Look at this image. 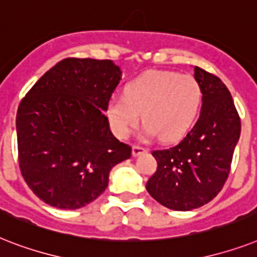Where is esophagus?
Returning a JSON list of instances; mask_svg holds the SVG:
<instances>
[{
	"instance_id": "34e87169",
	"label": "esophagus",
	"mask_w": 257,
	"mask_h": 257,
	"mask_svg": "<svg viewBox=\"0 0 257 257\" xmlns=\"http://www.w3.org/2000/svg\"><path fill=\"white\" fill-rule=\"evenodd\" d=\"M147 153V150L145 149V147H142V146H134L133 147V155L134 157H139V155H142V154Z\"/></svg>"
}]
</instances>
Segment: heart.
I'll list each match as a JSON object with an SVG mask.
<instances>
[{"mask_svg":"<svg viewBox=\"0 0 257 257\" xmlns=\"http://www.w3.org/2000/svg\"><path fill=\"white\" fill-rule=\"evenodd\" d=\"M202 87L191 75L147 71L126 86L124 95L111 96L106 114L114 134L128 137L141 120L143 134L164 142L180 139L194 124L202 106Z\"/></svg>","mask_w":257,"mask_h":257,"instance_id":"obj_1","label":"heart"}]
</instances>
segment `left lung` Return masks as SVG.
Instances as JSON below:
<instances>
[{
  "label": "left lung",
  "instance_id": "1",
  "mask_svg": "<svg viewBox=\"0 0 257 257\" xmlns=\"http://www.w3.org/2000/svg\"><path fill=\"white\" fill-rule=\"evenodd\" d=\"M194 69L203 94L198 122L180 143L153 151L158 168L146 184L157 202L174 211L202 207L220 192L240 138V118L227 86Z\"/></svg>",
  "mask_w": 257,
  "mask_h": 257
}]
</instances>
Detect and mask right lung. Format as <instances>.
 <instances>
[{
	"instance_id": "add662e5",
	"label": "right lung",
	"mask_w": 257,
	"mask_h": 257,
	"mask_svg": "<svg viewBox=\"0 0 257 257\" xmlns=\"http://www.w3.org/2000/svg\"><path fill=\"white\" fill-rule=\"evenodd\" d=\"M122 78L110 59L66 58L42 75L18 106V161L25 182L46 204L77 210L95 200L131 147L104 115Z\"/></svg>"
}]
</instances>
